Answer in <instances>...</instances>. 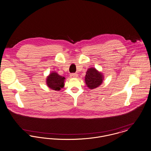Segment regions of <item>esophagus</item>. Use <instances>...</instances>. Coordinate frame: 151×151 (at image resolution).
<instances>
[{
	"label": "esophagus",
	"instance_id": "34e87169",
	"mask_svg": "<svg viewBox=\"0 0 151 151\" xmlns=\"http://www.w3.org/2000/svg\"><path fill=\"white\" fill-rule=\"evenodd\" d=\"M78 77V75L77 73H72L70 75V78H76Z\"/></svg>",
	"mask_w": 151,
	"mask_h": 151
}]
</instances>
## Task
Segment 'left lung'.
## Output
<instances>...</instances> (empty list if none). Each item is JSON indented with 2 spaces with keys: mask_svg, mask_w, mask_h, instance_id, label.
Listing matches in <instances>:
<instances>
[{
  "mask_svg": "<svg viewBox=\"0 0 151 151\" xmlns=\"http://www.w3.org/2000/svg\"><path fill=\"white\" fill-rule=\"evenodd\" d=\"M104 75L96 68L91 67L88 68L85 76V83L90 89L93 90L98 87L103 83Z\"/></svg>",
  "mask_w": 151,
  "mask_h": 151,
  "instance_id": "8db88e82",
  "label": "left lung"
}]
</instances>
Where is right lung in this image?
<instances>
[{"label":"right lung","instance_id":"right-lung-1","mask_svg":"<svg viewBox=\"0 0 151 151\" xmlns=\"http://www.w3.org/2000/svg\"><path fill=\"white\" fill-rule=\"evenodd\" d=\"M65 78L58 75L56 72H52L47 76L46 83L47 86L55 91H60L64 87Z\"/></svg>","mask_w":151,"mask_h":151}]
</instances>
